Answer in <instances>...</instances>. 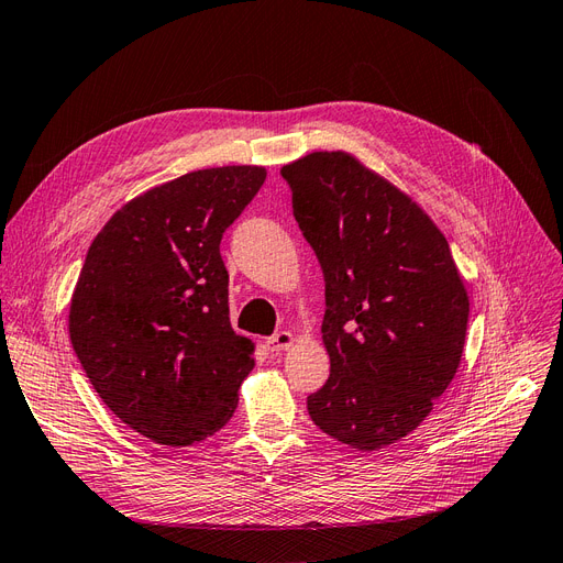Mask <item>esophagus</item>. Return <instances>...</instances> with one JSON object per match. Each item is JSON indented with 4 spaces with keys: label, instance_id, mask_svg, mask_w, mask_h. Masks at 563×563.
I'll return each instance as SVG.
<instances>
[{
    "label": "esophagus",
    "instance_id": "esophagus-1",
    "mask_svg": "<svg viewBox=\"0 0 563 563\" xmlns=\"http://www.w3.org/2000/svg\"><path fill=\"white\" fill-rule=\"evenodd\" d=\"M294 333H288V331H279V333H275V335H269L267 340H265V345H267V350L269 352H279V350H288L294 345Z\"/></svg>",
    "mask_w": 563,
    "mask_h": 563
}]
</instances>
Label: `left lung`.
<instances>
[{"label":"left lung","mask_w":563,"mask_h":563,"mask_svg":"<svg viewBox=\"0 0 563 563\" xmlns=\"http://www.w3.org/2000/svg\"><path fill=\"white\" fill-rule=\"evenodd\" d=\"M294 216L327 282L331 376L308 397L321 432L360 451L411 434L451 385L470 300L446 236L347 152L286 164Z\"/></svg>","instance_id":"8db88e82"}]
</instances>
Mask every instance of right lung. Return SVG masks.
<instances>
[{"label":"right lung","mask_w":563,"mask_h":563,"mask_svg":"<svg viewBox=\"0 0 563 563\" xmlns=\"http://www.w3.org/2000/svg\"><path fill=\"white\" fill-rule=\"evenodd\" d=\"M263 166L185 174L98 232L70 302V340L98 397L162 446H190L232 418L253 343L230 323L223 232L258 195Z\"/></svg>","instance_id":"1"}]
</instances>
